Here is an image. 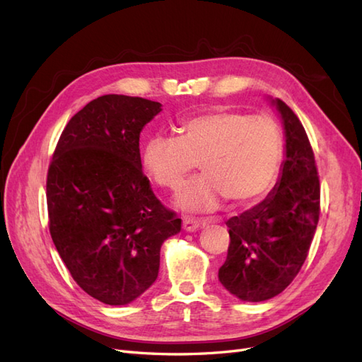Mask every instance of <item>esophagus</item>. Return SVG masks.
I'll use <instances>...</instances> for the list:
<instances>
[{
    "instance_id": "obj_1",
    "label": "esophagus",
    "mask_w": 362,
    "mask_h": 362,
    "mask_svg": "<svg viewBox=\"0 0 362 362\" xmlns=\"http://www.w3.org/2000/svg\"><path fill=\"white\" fill-rule=\"evenodd\" d=\"M199 226H201V222H199V221H194V218L185 217L184 221H182V228H184V231H189V233H192V231H196V229H198Z\"/></svg>"
}]
</instances>
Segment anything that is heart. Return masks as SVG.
<instances>
[{
    "label": "heart",
    "mask_w": 362,
    "mask_h": 362,
    "mask_svg": "<svg viewBox=\"0 0 362 362\" xmlns=\"http://www.w3.org/2000/svg\"><path fill=\"white\" fill-rule=\"evenodd\" d=\"M281 154V131L272 117L214 108L185 119L178 137H149L141 164L157 185L177 192L199 163L204 178L181 193L178 205L210 211L222 198L234 205L261 199L275 184Z\"/></svg>",
    "instance_id": "obj_1"
}]
</instances>
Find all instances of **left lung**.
<instances>
[{
	"label": "left lung",
	"instance_id": "left-lung-1",
	"mask_svg": "<svg viewBox=\"0 0 362 362\" xmlns=\"http://www.w3.org/2000/svg\"><path fill=\"white\" fill-rule=\"evenodd\" d=\"M286 128V160L275 192L226 222L229 246L218 279L246 302L286 290L300 272L320 216V181L314 152L299 117L275 101Z\"/></svg>",
	"mask_w": 362,
	"mask_h": 362
}]
</instances>
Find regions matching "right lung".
<instances>
[{
    "label": "right lung",
    "mask_w": 362,
    "mask_h": 362,
    "mask_svg": "<svg viewBox=\"0 0 362 362\" xmlns=\"http://www.w3.org/2000/svg\"><path fill=\"white\" fill-rule=\"evenodd\" d=\"M160 112L145 98H96L64 127L48 168L52 242L74 281L107 305L154 284L160 247L181 229L141 170L140 131Z\"/></svg>",
    "instance_id": "obj_1"
}]
</instances>
